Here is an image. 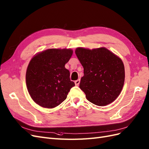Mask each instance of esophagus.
<instances>
[{
  "label": "esophagus",
  "instance_id": "obj_1",
  "mask_svg": "<svg viewBox=\"0 0 149 149\" xmlns=\"http://www.w3.org/2000/svg\"><path fill=\"white\" fill-rule=\"evenodd\" d=\"M79 83H80V79H78V80H76L74 81V83L76 86H78L79 84Z\"/></svg>",
  "mask_w": 149,
  "mask_h": 149
}]
</instances>
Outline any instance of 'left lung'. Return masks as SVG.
I'll return each instance as SVG.
<instances>
[{
  "instance_id": "8db88e82",
  "label": "left lung",
  "mask_w": 149,
  "mask_h": 149,
  "mask_svg": "<svg viewBox=\"0 0 149 149\" xmlns=\"http://www.w3.org/2000/svg\"><path fill=\"white\" fill-rule=\"evenodd\" d=\"M75 53L84 68L79 88L87 100L99 106L115 101L123 89L124 65L120 58L105 47L76 49Z\"/></svg>"
}]
</instances>
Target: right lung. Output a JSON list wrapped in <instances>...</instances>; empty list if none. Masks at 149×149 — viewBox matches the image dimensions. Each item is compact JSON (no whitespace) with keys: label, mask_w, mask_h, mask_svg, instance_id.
Masks as SVG:
<instances>
[{"label":"right lung","mask_w":149,"mask_h":149,"mask_svg":"<svg viewBox=\"0 0 149 149\" xmlns=\"http://www.w3.org/2000/svg\"><path fill=\"white\" fill-rule=\"evenodd\" d=\"M73 51L70 48H50L31 58L26 71L30 96L38 105L52 109L63 102L74 83L65 68Z\"/></svg>","instance_id":"right-lung-1"}]
</instances>
